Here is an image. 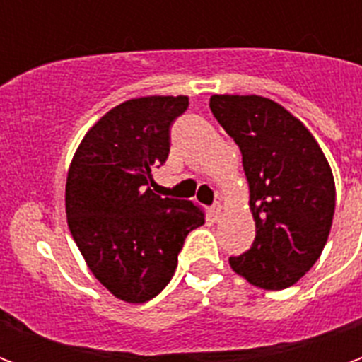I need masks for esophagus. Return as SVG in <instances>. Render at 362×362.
Wrapping results in <instances>:
<instances>
[{
	"mask_svg": "<svg viewBox=\"0 0 362 362\" xmlns=\"http://www.w3.org/2000/svg\"><path fill=\"white\" fill-rule=\"evenodd\" d=\"M221 215H223V205L221 204H215L211 207V217L213 221H219L221 219Z\"/></svg>",
	"mask_w": 362,
	"mask_h": 362,
	"instance_id": "34e87169",
	"label": "esophagus"
}]
</instances>
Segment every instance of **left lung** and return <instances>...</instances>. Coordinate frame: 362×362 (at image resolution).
I'll list each match as a JSON object with an SVG mask.
<instances>
[{"mask_svg": "<svg viewBox=\"0 0 362 362\" xmlns=\"http://www.w3.org/2000/svg\"><path fill=\"white\" fill-rule=\"evenodd\" d=\"M209 108L243 153L256 238L228 258L233 272L264 291L304 277L324 250L335 209V182L318 141L272 98L213 95Z\"/></svg>", "mask_w": 362, "mask_h": 362, "instance_id": "1", "label": "left lung"}]
</instances>
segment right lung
<instances>
[{
    "instance_id": "add662e5",
    "label": "right lung",
    "mask_w": 362,
    "mask_h": 362,
    "mask_svg": "<svg viewBox=\"0 0 362 362\" xmlns=\"http://www.w3.org/2000/svg\"><path fill=\"white\" fill-rule=\"evenodd\" d=\"M186 108L184 95L114 106L85 134L67 170V227L90 273L124 303L157 296L173 279L184 238L205 223L199 205L149 188Z\"/></svg>"
}]
</instances>
